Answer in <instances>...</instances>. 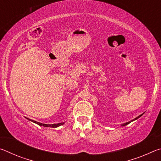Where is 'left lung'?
Instances as JSON below:
<instances>
[{
  "instance_id": "obj_1",
  "label": "left lung",
  "mask_w": 161,
  "mask_h": 161,
  "mask_svg": "<svg viewBox=\"0 0 161 161\" xmlns=\"http://www.w3.org/2000/svg\"><path fill=\"white\" fill-rule=\"evenodd\" d=\"M143 114H144V113H143ZM143 114H141V115H139V116H137V117H136V118H135L134 119H133V120H131V121H129V122H126V123H124V124H121V126H126V125H128V124H130V122H132V121H135V120H136V119H138V118H140V117H141V116H142Z\"/></svg>"
}]
</instances>
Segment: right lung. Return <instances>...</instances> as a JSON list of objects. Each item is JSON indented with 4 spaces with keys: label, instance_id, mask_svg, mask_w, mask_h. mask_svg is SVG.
<instances>
[{
    "label": "right lung",
    "instance_id": "right-lung-1",
    "mask_svg": "<svg viewBox=\"0 0 161 161\" xmlns=\"http://www.w3.org/2000/svg\"><path fill=\"white\" fill-rule=\"evenodd\" d=\"M26 118V117H25ZM27 119H28L29 121H31L32 122H33L35 124H37V125H39L40 126H44V127H51V128H57V127H59L62 126V125H63L65 122H62V123H58V124H42V123H40V122H37L36 121H34V120H32V119H30L28 118H26Z\"/></svg>",
    "mask_w": 161,
    "mask_h": 161
}]
</instances>
